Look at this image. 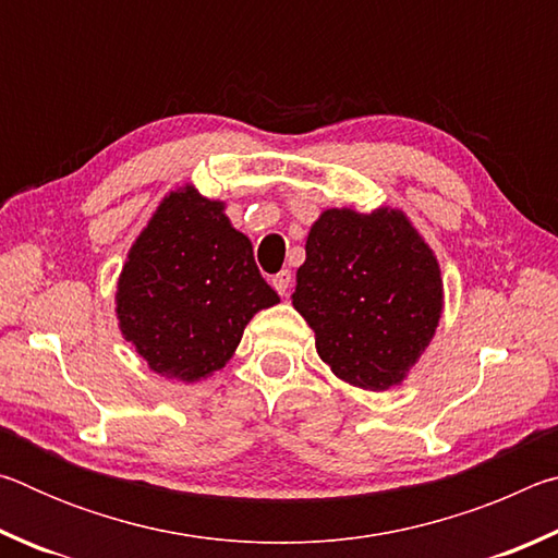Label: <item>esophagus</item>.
<instances>
[{
  "mask_svg": "<svg viewBox=\"0 0 558 558\" xmlns=\"http://www.w3.org/2000/svg\"><path fill=\"white\" fill-rule=\"evenodd\" d=\"M270 282H272V288H276V290L280 292V295H288L290 282H292L290 270H280V272H276V276L270 278Z\"/></svg>",
  "mask_w": 558,
  "mask_h": 558,
  "instance_id": "obj_1",
  "label": "esophagus"
}]
</instances>
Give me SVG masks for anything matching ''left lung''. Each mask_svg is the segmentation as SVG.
Returning a JSON list of instances; mask_svg holds the SVG:
<instances>
[{"instance_id":"8db88e82","label":"left lung","mask_w":558,"mask_h":558,"mask_svg":"<svg viewBox=\"0 0 558 558\" xmlns=\"http://www.w3.org/2000/svg\"><path fill=\"white\" fill-rule=\"evenodd\" d=\"M292 305L339 379L384 391L399 384L436 332L440 268L401 211L327 209L315 221Z\"/></svg>"}]
</instances>
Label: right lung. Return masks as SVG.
<instances>
[{"mask_svg": "<svg viewBox=\"0 0 558 558\" xmlns=\"http://www.w3.org/2000/svg\"><path fill=\"white\" fill-rule=\"evenodd\" d=\"M280 302L223 204L182 189L159 204L118 282V317L149 369L196 381L229 362L251 317Z\"/></svg>", "mask_w": 558, "mask_h": 558, "instance_id": "obj_1", "label": "right lung"}]
</instances>
